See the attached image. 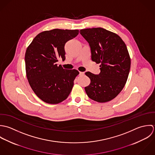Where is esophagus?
<instances>
[{"label": "esophagus", "mask_w": 155, "mask_h": 155, "mask_svg": "<svg viewBox=\"0 0 155 155\" xmlns=\"http://www.w3.org/2000/svg\"><path fill=\"white\" fill-rule=\"evenodd\" d=\"M84 75V72H79V75Z\"/></svg>", "instance_id": "obj_1"}]
</instances>
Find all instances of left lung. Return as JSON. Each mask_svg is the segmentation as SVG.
<instances>
[{
  "mask_svg": "<svg viewBox=\"0 0 155 155\" xmlns=\"http://www.w3.org/2000/svg\"><path fill=\"white\" fill-rule=\"evenodd\" d=\"M80 33L89 44L92 61L100 63L98 75L85 73L91 79L85 91L94 101L108 102L122 91L129 75L130 58L126 45L119 35L101 28Z\"/></svg>",
  "mask_w": 155,
  "mask_h": 155,
  "instance_id": "obj_1",
  "label": "left lung"
}]
</instances>
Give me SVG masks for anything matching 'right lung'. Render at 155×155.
Masks as SVG:
<instances>
[{
	"instance_id": "right-lung-1",
	"label": "right lung",
	"mask_w": 155,
	"mask_h": 155,
	"mask_svg": "<svg viewBox=\"0 0 155 155\" xmlns=\"http://www.w3.org/2000/svg\"><path fill=\"white\" fill-rule=\"evenodd\" d=\"M78 31L59 29L42 31L27 48L25 64L29 83L36 96L46 103L59 104L72 91L79 72L63 69L56 62L59 58L65 60V44L77 36Z\"/></svg>"
}]
</instances>
